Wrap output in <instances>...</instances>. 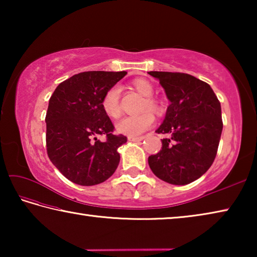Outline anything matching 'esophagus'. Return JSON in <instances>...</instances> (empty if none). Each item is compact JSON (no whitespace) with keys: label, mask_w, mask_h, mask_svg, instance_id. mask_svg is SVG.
<instances>
[{"label":"esophagus","mask_w":257,"mask_h":257,"mask_svg":"<svg viewBox=\"0 0 257 257\" xmlns=\"http://www.w3.org/2000/svg\"><path fill=\"white\" fill-rule=\"evenodd\" d=\"M143 139H144V137H132V136L128 137L129 142H142Z\"/></svg>","instance_id":"34e87169"}]
</instances>
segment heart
Instances as JSON below:
<instances>
[{
    "instance_id": "obj_1",
    "label": "heart",
    "mask_w": 257,
    "mask_h": 257,
    "mask_svg": "<svg viewBox=\"0 0 257 257\" xmlns=\"http://www.w3.org/2000/svg\"><path fill=\"white\" fill-rule=\"evenodd\" d=\"M133 86L139 94L145 96L141 108H139L143 112L136 115L124 116L116 123V130L125 136L136 137L145 133L154 124L155 118L151 112L159 114L162 111V104L160 103L159 99L152 96L154 93V87L149 80L136 79L133 81ZM120 92V87L114 85L106 90L102 98L101 104L103 111L112 119H118L121 115Z\"/></svg>"
}]
</instances>
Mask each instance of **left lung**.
Returning <instances> with one entry per match:
<instances>
[{"label":"left lung","mask_w":257,"mask_h":257,"mask_svg":"<svg viewBox=\"0 0 257 257\" xmlns=\"http://www.w3.org/2000/svg\"><path fill=\"white\" fill-rule=\"evenodd\" d=\"M160 80L170 105L158 134L162 150L149 156L154 175L171 185H187L205 173L214 161L223 123L221 104L211 86L188 73L150 71Z\"/></svg>","instance_id":"left-lung-1"}]
</instances>
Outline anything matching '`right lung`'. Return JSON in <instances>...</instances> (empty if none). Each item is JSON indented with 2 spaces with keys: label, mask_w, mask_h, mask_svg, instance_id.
<instances>
[{
  "label": "right lung",
  "mask_w": 257,
  "mask_h": 257,
  "mask_svg": "<svg viewBox=\"0 0 257 257\" xmlns=\"http://www.w3.org/2000/svg\"><path fill=\"white\" fill-rule=\"evenodd\" d=\"M125 71H86L56 87L46 112V150L62 175L80 186H94L108 179L120 162L119 147L127 142L114 135V125L102 108L108 88ZM97 134H105V142Z\"/></svg>",
  "instance_id": "add662e5"
}]
</instances>
